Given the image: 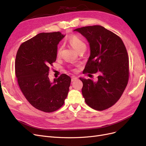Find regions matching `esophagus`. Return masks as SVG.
Segmentation results:
<instances>
[{"instance_id": "1", "label": "esophagus", "mask_w": 146, "mask_h": 146, "mask_svg": "<svg viewBox=\"0 0 146 146\" xmlns=\"http://www.w3.org/2000/svg\"><path fill=\"white\" fill-rule=\"evenodd\" d=\"M78 79V78L76 77V76H73L72 77V81L73 82V81H74L75 80H76Z\"/></svg>"}]
</instances>
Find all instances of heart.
<instances>
[{
	"mask_svg": "<svg viewBox=\"0 0 146 146\" xmlns=\"http://www.w3.org/2000/svg\"><path fill=\"white\" fill-rule=\"evenodd\" d=\"M70 42L77 51L79 49V48H82V47H86L85 43L84 42L83 40L81 38L77 35H74L70 38ZM61 50H62V47L59 48V50H58V55H59L61 53Z\"/></svg>",
	"mask_w": 146,
	"mask_h": 146,
	"instance_id": "obj_1",
	"label": "heart"
}]
</instances>
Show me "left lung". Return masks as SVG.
I'll return each instance as SVG.
<instances>
[{
    "mask_svg": "<svg viewBox=\"0 0 146 146\" xmlns=\"http://www.w3.org/2000/svg\"><path fill=\"white\" fill-rule=\"evenodd\" d=\"M87 40L90 55L84 73H98V79L80 78L82 93L91 108L106 110L119 100L129 79V59L126 47L120 38L100 25L74 29Z\"/></svg>",
    "mask_w": 146,
    "mask_h": 146,
    "instance_id": "obj_1",
    "label": "left lung"
}]
</instances>
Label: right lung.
I'll return each mask as SVG.
<instances>
[{"label":"right lung","instance_id":"right-lung-1","mask_svg":"<svg viewBox=\"0 0 146 146\" xmlns=\"http://www.w3.org/2000/svg\"><path fill=\"white\" fill-rule=\"evenodd\" d=\"M64 36L59 32L38 34L22 43L16 55L15 75L21 92L32 106L43 112L60 108L68 95L70 76L62 74L53 82L48 78L58 44Z\"/></svg>","mask_w":146,"mask_h":146}]
</instances>
